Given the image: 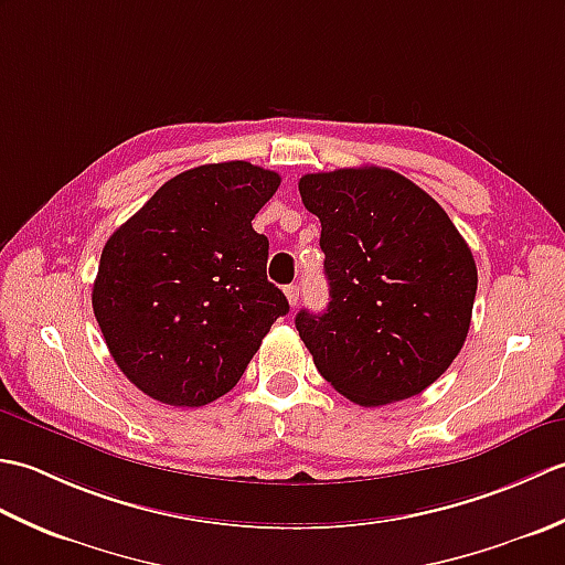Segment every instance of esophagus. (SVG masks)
Segmentation results:
<instances>
[{"label":"esophagus","mask_w":565,"mask_h":565,"mask_svg":"<svg viewBox=\"0 0 565 565\" xmlns=\"http://www.w3.org/2000/svg\"><path fill=\"white\" fill-rule=\"evenodd\" d=\"M284 294H286V298H289V306H296V303H298V286H296V284L286 286Z\"/></svg>","instance_id":"obj_1"}]
</instances>
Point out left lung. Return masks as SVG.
I'll use <instances>...</instances> for the list:
<instances>
[{"mask_svg": "<svg viewBox=\"0 0 565 565\" xmlns=\"http://www.w3.org/2000/svg\"><path fill=\"white\" fill-rule=\"evenodd\" d=\"M298 191L320 218L330 284L326 313L296 316L320 376L364 407L423 393L471 326L466 239L427 191L383 167L306 174Z\"/></svg>", "mask_w": 565, "mask_h": 565, "instance_id": "8db88e82", "label": "left lung"}]
</instances>
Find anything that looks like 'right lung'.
I'll use <instances>...</instances> for the list:
<instances>
[{
	"instance_id": "1",
	"label": "right lung",
	"mask_w": 565,
	"mask_h": 565,
	"mask_svg": "<svg viewBox=\"0 0 565 565\" xmlns=\"http://www.w3.org/2000/svg\"><path fill=\"white\" fill-rule=\"evenodd\" d=\"M279 184L243 160L201 164L106 239L94 318L118 369L150 398L179 407L221 398L289 313L267 279L269 239L252 227Z\"/></svg>"
}]
</instances>
